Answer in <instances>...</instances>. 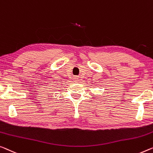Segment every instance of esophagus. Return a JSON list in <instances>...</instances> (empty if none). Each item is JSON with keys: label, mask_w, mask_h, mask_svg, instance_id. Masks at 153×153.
I'll use <instances>...</instances> for the list:
<instances>
[{"label": "esophagus", "mask_w": 153, "mask_h": 153, "mask_svg": "<svg viewBox=\"0 0 153 153\" xmlns=\"http://www.w3.org/2000/svg\"><path fill=\"white\" fill-rule=\"evenodd\" d=\"M75 78H76V79H77V80H78V79H78V77H75Z\"/></svg>", "instance_id": "1"}]
</instances>
